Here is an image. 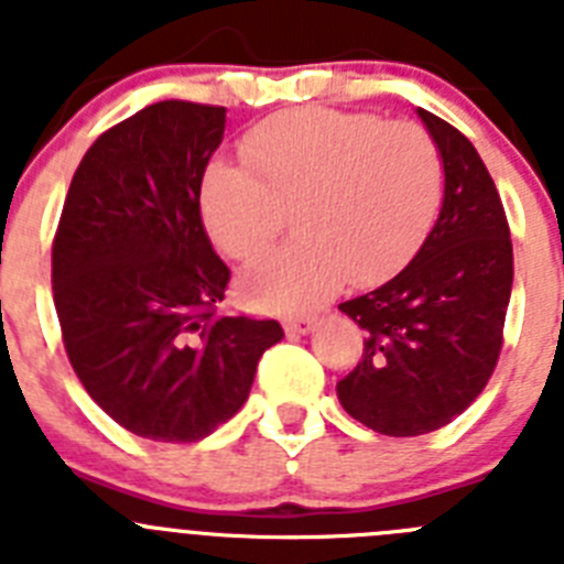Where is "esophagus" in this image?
I'll return each mask as SVG.
<instances>
[{
	"mask_svg": "<svg viewBox=\"0 0 564 564\" xmlns=\"http://www.w3.org/2000/svg\"><path fill=\"white\" fill-rule=\"evenodd\" d=\"M313 325H316L313 316H291L285 318V333H291V336H296V333H311Z\"/></svg>",
	"mask_w": 564,
	"mask_h": 564,
	"instance_id": "34e87169",
	"label": "esophagus"
}]
</instances>
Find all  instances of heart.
Returning <instances> with one entry per match:
<instances>
[{
	"label": "heart",
	"instance_id": "heart-1",
	"mask_svg": "<svg viewBox=\"0 0 564 564\" xmlns=\"http://www.w3.org/2000/svg\"><path fill=\"white\" fill-rule=\"evenodd\" d=\"M248 169L214 166L203 183L212 239L251 259L296 212L299 239L259 257L239 293L259 311H302L344 276L372 285L401 271L443 200V158L421 123L325 107L288 109L242 141Z\"/></svg>",
	"mask_w": 564,
	"mask_h": 564
}]
</instances>
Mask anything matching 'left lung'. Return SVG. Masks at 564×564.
I'll return each mask as SVG.
<instances>
[{"label":"left lung","mask_w":564,"mask_h":564,"mask_svg":"<svg viewBox=\"0 0 564 564\" xmlns=\"http://www.w3.org/2000/svg\"><path fill=\"white\" fill-rule=\"evenodd\" d=\"M443 158V206L421 251L376 291L338 311L364 330L338 401L392 437L435 432L488 383L502 350L514 251L495 181L466 134L417 109Z\"/></svg>","instance_id":"8db88e82"}]
</instances>
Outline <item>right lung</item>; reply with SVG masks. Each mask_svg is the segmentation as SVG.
Returning <instances> with one entry per match:
<instances>
[{
	"mask_svg": "<svg viewBox=\"0 0 564 564\" xmlns=\"http://www.w3.org/2000/svg\"><path fill=\"white\" fill-rule=\"evenodd\" d=\"M226 107L158 101L78 163L53 239L64 350L89 398L132 435L194 443L248 401L273 318L223 316L231 271L212 248L200 186Z\"/></svg>",
	"mask_w": 564,
	"mask_h": 564,
	"instance_id": "add662e5",
	"label": "right lung"
}]
</instances>
